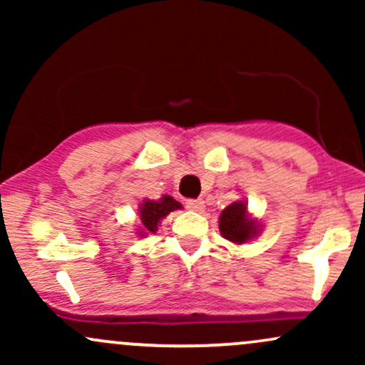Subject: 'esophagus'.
I'll use <instances>...</instances> for the list:
<instances>
[{
  "instance_id": "34e87169",
  "label": "esophagus",
  "mask_w": 365,
  "mask_h": 365,
  "mask_svg": "<svg viewBox=\"0 0 365 365\" xmlns=\"http://www.w3.org/2000/svg\"><path fill=\"white\" fill-rule=\"evenodd\" d=\"M187 207L192 209V211H204V200L202 199H187Z\"/></svg>"
}]
</instances>
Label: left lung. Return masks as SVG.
I'll list each match as a JSON object with an SVG mask.
<instances>
[{
	"mask_svg": "<svg viewBox=\"0 0 365 365\" xmlns=\"http://www.w3.org/2000/svg\"><path fill=\"white\" fill-rule=\"evenodd\" d=\"M220 232L226 240L233 244H245L247 240L259 233V225L247 215L244 200L230 204L223 209L220 216Z\"/></svg>",
	"mask_w": 365,
	"mask_h": 365,
	"instance_id": "left-lung-1",
	"label": "left lung"
}]
</instances>
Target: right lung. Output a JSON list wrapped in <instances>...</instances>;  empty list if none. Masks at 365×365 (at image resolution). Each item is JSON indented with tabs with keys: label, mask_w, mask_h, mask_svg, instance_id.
<instances>
[{
	"label": "right lung",
	"mask_w": 365,
	"mask_h": 365,
	"mask_svg": "<svg viewBox=\"0 0 365 365\" xmlns=\"http://www.w3.org/2000/svg\"><path fill=\"white\" fill-rule=\"evenodd\" d=\"M175 209H182V204L171 195H163L159 200H144L139 209L144 233H156L159 221Z\"/></svg>",
	"instance_id": "1"
}]
</instances>
